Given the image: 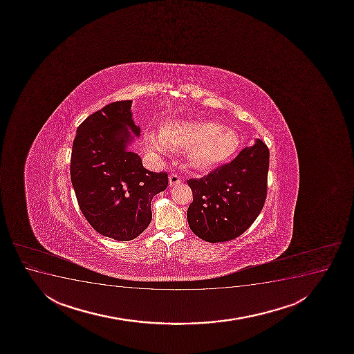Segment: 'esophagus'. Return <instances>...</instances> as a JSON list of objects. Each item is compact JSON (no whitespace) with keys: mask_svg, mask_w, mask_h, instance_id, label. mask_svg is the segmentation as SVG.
Returning <instances> with one entry per match:
<instances>
[{"mask_svg":"<svg viewBox=\"0 0 354 354\" xmlns=\"http://www.w3.org/2000/svg\"><path fill=\"white\" fill-rule=\"evenodd\" d=\"M181 183V178L179 175L171 174L169 175V186H175V185H179Z\"/></svg>","mask_w":354,"mask_h":354,"instance_id":"34e87169","label":"esophagus"}]
</instances>
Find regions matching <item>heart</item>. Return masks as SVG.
I'll list each match as a JSON object with an SVG mask.
<instances>
[{
	"label": "heart",
	"mask_w": 354,
	"mask_h": 354,
	"mask_svg": "<svg viewBox=\"0 0 354 354\" xmlns=\"http://www.w3.org/2000/svg\"><path fill=\"white\" fill-rule=\"evenodd\" d=\"M145 145L158 155H166L171 148L189 149L191 162L205 168L227 161L237 151L239 136L216 122L176 121L163 125L161 133L147 131Z\"/></svg>",
	"instance_id": "1"
}]
</instances>
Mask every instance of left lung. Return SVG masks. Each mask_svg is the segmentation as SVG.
I'll return each mask as SVG.
<instances>
[{
    "label": "left lung",
    "instance_id": "left-lung-1",
    "mask_svg": "<svg viewBox=\"0 0 354 354\" xmlns=\"http://www.w3.org/2000/svg\"><path fill=\"white\" fill-rule=\"evenodd\" d=\"M269 149L261 140L241 150L233 161L189 179L193 203L188 206L192 231L203 241H232L252 225L266 203Z\"/></svg>",
    "mask_w": 354,
    "mask_h": 354
}]
</instances>
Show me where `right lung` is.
Segmentation results:
<instances>
[{
    "label": "right lung",
    "instance_id": "obj_1",
    "mask_svg": "<svg viewBox=\"0 0 354 354\" xmlns=\"http://www.w3.org/2000/svg\"><path fill=\"white\" fill-rule=\"evenodd\" d=\"M133 100L113 102L78 127L71 155V181L86 221L115 241L138 237L151 221V200L168 186L166 171L153 173L127 149L141 129Z\"/></svg>",
    "mask_w": 354,
    "mask_h": 354
}]
</instances>
